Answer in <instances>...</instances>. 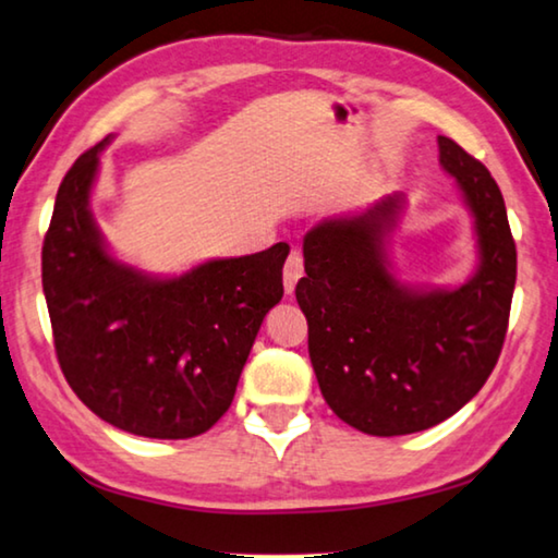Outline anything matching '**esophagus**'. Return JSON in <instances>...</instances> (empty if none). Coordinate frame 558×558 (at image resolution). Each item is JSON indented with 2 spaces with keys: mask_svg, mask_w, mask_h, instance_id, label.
I'll list each match as a JSON object with an SVG mask.
<instances>
[{
  "mask_svg": "<svg viewBox=\"0 0 558 558\" xmlns=\"http://www.w3.org/2000/svg\"><path fill=\"white\" fill-rule=\"evenodd\" d=\"M303 278V255L293 250V253L288 255L286 260V268H282V286H286V293H293L295 290V282Z\"/></svg>",
  "mask_w": 558,
  "mask_h": 558,
  "instance_id": "1",
  "label": "esophagus"
}]
</instances>
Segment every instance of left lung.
<instances>
[{"label":"left lung","mask_w":558,"mask_h":558,"mask_svg":"<svg viewBox=\"0 0 558 558\" xmlns=\"http://www.w3.org/2000/svg\"><path fill=\"white\" fill-rule=\"evenodd\" d=\"M439 163L475 217L481 265L454 290L404 288L384 240L402 197L354 217L326 219L303 240L295 298L308 320V354L328 407L366 435H412L465 407L504 349L515 288V242L496 179L439 136Z\"/></svg>","instance_id":"8db88e82"}]
</instances>
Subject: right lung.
Returning a JSON list of instances; mask_svg holds the SVG:
<instances>
[{"instance_id":"1","label":"right lung","mask_w":558,"mask_h":558,"mask_svg":"<svg viewBox=\"0 0 558 558\" xmlns=\"http://www.w3.org/2000/svg\"><path fill=\"white\" fill-rule=\"evenodd\" d=\"M62 179L43 242L54 354L77 399L108 425L197 437L230 410L265 313L282 298L288 245L151 278L111 257L90 215L98 156Z\"/></svg>"}]
</instances>
